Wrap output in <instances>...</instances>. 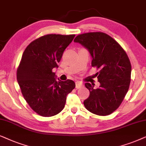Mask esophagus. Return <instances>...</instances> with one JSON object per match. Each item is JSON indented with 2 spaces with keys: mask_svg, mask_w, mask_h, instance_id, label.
I'll return each instance as SVG.
<instances>
[{
  "mask_svg": "<svg viewBox=\"0 0 146 146\" xmlns=\"http://www.w3.org/2000/svg\"><path fill=\"white\" fill-rule=\"evenodd\" d=\"M83 86V83L80 82V81H77L76 83H75V87H76L77 89H79V88H81Z\"/></svg>",
  "mask_w": 146,
  "mask_h": 146,
  "instance_id": "obj_1",
  "label": "esophagus"
}]
</instances>
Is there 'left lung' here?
Here are the masks:
<instances>
[{
    "instance_id": "8db88e82",
    "label": "left lung",
    "mask_w": 146,
    "mask_h": 146,
    "mask_svg": "<svg viewBox=\"0 0 146 146\" xmlns=\"http://www.w3.org/2000/svg\"><path fill=\"white\" fill-rule=\"evenodd\" d=\"M75 42L81 44L90 53L91 65L100 69L96 73L100 83H85L90 95L83 102L85 108L98 115H108L119 108L129 89L131 66L121 46L104 33H87L77 36Z\"/></svg>"
}]
</instances>
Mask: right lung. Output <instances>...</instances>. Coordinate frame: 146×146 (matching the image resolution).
Masks as SVG:
<instances>
[{"instance_id":"obj_1","label":"right lung","mask_w":146,"mask_h":146,"mask_svg":"<svg viewBox=\"0 0 146 146\" xmlns=\"http://www.w3.org/2000/svg\"><path fill=\"white\" fill-rule=\"evenodd\" d=\"M75 35H46L27 46L17 69V81L29 106L38 115L50 117L61 112L67 96L75 87L73 81L57 79L58 68L65 48Z\"/></svg>"}]
</instances>
